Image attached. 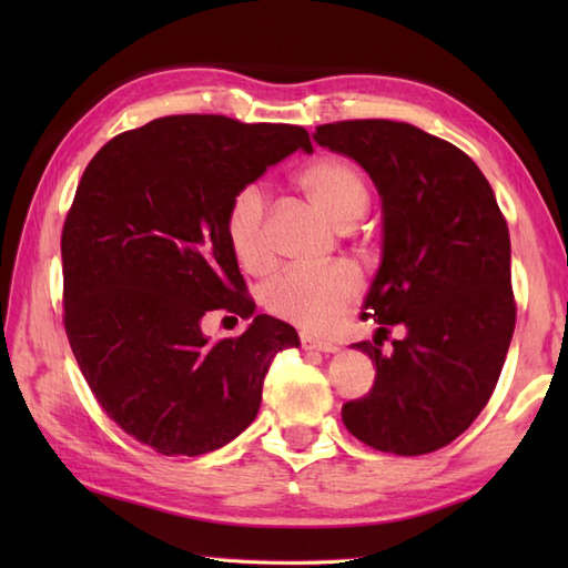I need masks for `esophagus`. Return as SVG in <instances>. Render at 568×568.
I'll return each instance as SVG.
<instances>
[{
  "mask_svg": "<svg viewBox=\"0 0 568 568\" xmlns=\"http://www.w3.org/2000/svg\"><path fill=\"white\" fill-rule=\"evenodd\" d=\"M300 344H303V348H307V352H322V354H334L336 348H339L332 342H322V339H315V336H307V334L300 336Z\"/></svg>",
  "mask_w": 568,
  "mask_h": 568,
  "instance_id": "esophagus-1",
  "label": "esophagus"
}]
</instances>
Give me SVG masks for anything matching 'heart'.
Masks as SVG:
<instances>
[{"mask_svg": "<svg viewBox=\"0 0 568 568\" xmlns=\"http://www.w3.org/2000/svg\"><path fill=\"white\" fill-rule=\"evenodd\" d=\"M297 185L336 229H352L371 204L364 171L344 155H322L310 163L297 175ZM265 216L268 197L261 183L241 185L226 204V244L248 273H265L273 263ZM358 293V275L344 263H332L324 268H295L277 275L263 287V305L271 315L300 329L324 334L339 324Z\"/></svg>", "mask_w": 568, "mask_h": 568, "instance_id": "b5f03b06", "label": "heart"}]
</instances>
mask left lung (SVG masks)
I'll use <instances>...</instances> for the list:
<instances>
[{
    "instance_id": "obj_1",
    "label": "left lung",
    "mask_w": 568,
    "mask_h": 568,
    "mask_svg": "<svg viewBox=\"0 0 568 568\" xmlns=\"http://www.w3.org/2000/svg\"><path fill=\"white\" fill-rule=\"evenodd\" d=\"M315 141L354 159L383 200V263L354 344L373 388L342 407L373 449L419 456L464 434L490 400L515 332L510 232L486 175L454 143L390 119L322 124ZM393 323L406 339L379 352Z\"/></svg>"
}]
</instances>
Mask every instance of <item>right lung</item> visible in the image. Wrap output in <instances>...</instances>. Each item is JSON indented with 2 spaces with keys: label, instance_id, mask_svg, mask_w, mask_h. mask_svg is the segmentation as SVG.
Masks as SVG:
<instances>
[{
  "label": "right lung",
  "instance_id": "obj_1",
  "mask_svg": "<svg viewBox=\"0 0 568 568\" xmlns=\"http://www.w3.org/2000/svg\"><path fill=\"white\" fill-rule=\"evenodd\" d=\"M297 149L293 124L178 114L124 131L82 173L60 236L63 324L104 413L163 456L220 449L258 415L263 378L297 332L256 315L210 342L212 310L253 315L224 236L234 192Z\"/></svg>",
  "mask_w": 568,
  "mask_h": 568
}]
</instances>
